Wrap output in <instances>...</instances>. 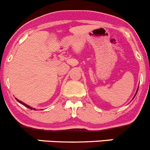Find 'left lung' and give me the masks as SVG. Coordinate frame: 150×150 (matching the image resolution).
I'll return each instance as SVG.
<instances>
[{
  "label": "left lung",
  "instance_id": "obj_1",
  "mask_svg": "<svg viewBox=\"0 0 150 150\" xmlns=\"http://www.w3.org/2000/svg\"><path fill=\"white\" fill-rule=\"evenodd\" d=\"M138 90H139V87H138L137 90H136V94H135V96H134V97H133V98H135V96H136V93H137V92H138Z\"/></svg>",
  "mask_w": 150,
  "mask_h": 150
}]
</instances>
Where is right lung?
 I'll return each mask as SVG.
<instances>
[{
	"instance_id": "right-lung-1",
	"label": "right lung",
	"mask_w": 150,
	"mask_h": 150,
	"mask_svg": "<svg viewBox=\"0 0 150 150\" xmlns=\"http://www.w3.org/2000/svg\"><path fill=\"white\" fill-rule=\"evenodd\" d=\"M15 99H16V100H17V101H18V102H19V103H21V104H23V106H25V107L28 108V109H33V110H35V108H33V107H31V106H28V105H27V104H26V103H23V101H21V100H18V99H17V98H15Z\"/></svg>"
}]
</instances>
